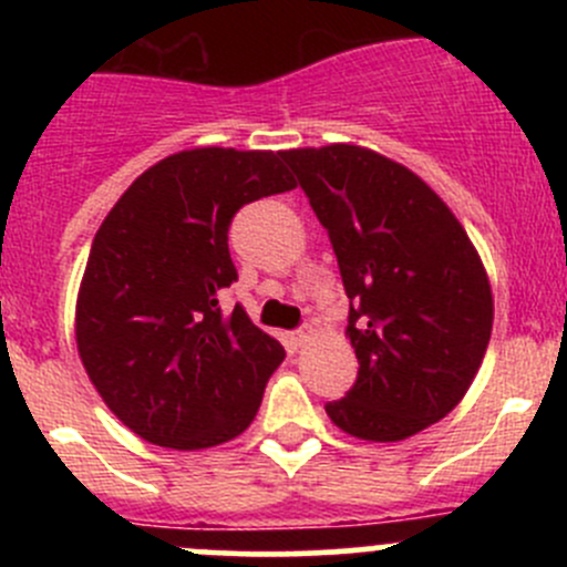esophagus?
Masks as SVG:
<instances>
[{"label":"esophagus","instance_id":"1","mask_svg":"<svg viewBox=\"0 0 567 567\" xmlns=\"http://www.w3.org/2000/svg\"><path fill=\"white\" fill-rule=\"evenodd\" d=\"M312 337H316V329H312V326H305V329H299L296 334H290V342H293L296 348H305L307 342H312Z\"/></svg>","mask_w":567,"mask_h":567}]
</instances>
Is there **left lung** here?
I'll use <instances>...</instances> for the list:
<instances>
[{
    "label": "left lung",
    "mask_w": 567,
    "mask_h": 567,
    "mask_svg": "<svg viewBox=\"0 0 567 567\" xmlns=\"http://www.w3.org/2000/svg\"><path fill=\"white\" fill-rule=\"evenodd\" d=\"M282 158L329 230L351 299L359 375L326 414L362 442H403L444 420L483 364L494 326L483 260L447 203L403 164L348 142Z\"/></svg>",
    "instance_id": "8db88e82"
}]
</instances>
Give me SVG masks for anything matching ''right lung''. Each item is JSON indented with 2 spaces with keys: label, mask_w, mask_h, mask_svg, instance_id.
Instances as JSON below:
<instances>
[{
  "label": "right lung",
  "mask_w": 567,
  "mask_h": 567,
  "mask_svg": "<svg viewBox=\"0 0 567 567\" xmlns=\"http://www.w3.org/2000/svg\"><path fill=\"white\" fill-rule=\"evenodd\" d=\"M296 188L282 153L194 147L114 203L76 296V348L128 431L169 450L241 436L285 348L221 290L238 279L227 230L241 205Z\"/></svg>",
  "instance_id": "add662e5"
}]
</instances>
